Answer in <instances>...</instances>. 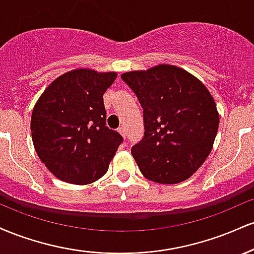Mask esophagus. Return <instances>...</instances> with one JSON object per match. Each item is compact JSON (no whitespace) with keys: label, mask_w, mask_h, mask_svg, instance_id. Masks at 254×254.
Listing matches in <instances>:
<instances>
[{"label":"esophagus","mask_w":254,"mask_h":254,"mask_svg":"<svg viewBox=\"0 0 254 254\" xmlns=\"http://www.w3.org/2000/svg\"><path fill=\"white\" fill-rule=\"evenodd\" d=\"M118 131H119V133H121V135L124 137V138H125V137H127V130H125V127H119Z\"/></svg>","instance_id":"obj_1"}]
</instances>
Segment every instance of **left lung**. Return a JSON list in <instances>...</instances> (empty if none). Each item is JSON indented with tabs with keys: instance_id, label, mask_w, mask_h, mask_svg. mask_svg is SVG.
<instances>
[{
	"instance_id": "8db88e82",
	"label": "left lung",
	"mask_w": 254,
	"mask_h": 254,
	"mask_svg": "<svg viewBox=\"0 0 254 254\" xmlns=\"http://www.w3.org/2000/svg\"><path fill=\"white\" fill-rule=\"evenodd\" d=\"M121 77L143 109L144 135L131 148L141 173L160 184L190 178L210 154L218 129L209 90L190 72L168 64Z\"/></svg>"
}]
</instances>
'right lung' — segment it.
Returning a JSON list of instances; mask_svg holds the SVG:
<instances>
[{
	"instance_id": "add662e5",
	"label": "right lung",
	"mask_w": 254,
	"mask_h": 254,
	"mask_svg": "<svg viewBox=\"0 0 254 254\" xmlns=\"http://www.w3.org/2000/svg\"><path fill=\"white\" fill-rule=\"evenodd\" d=\"M116 72L78 69L65 72L48 87L32 112L34 148L60 180L87 185L109 170L123 142L106 127L104 98Z\"/></svg>"
}]
</instances>
